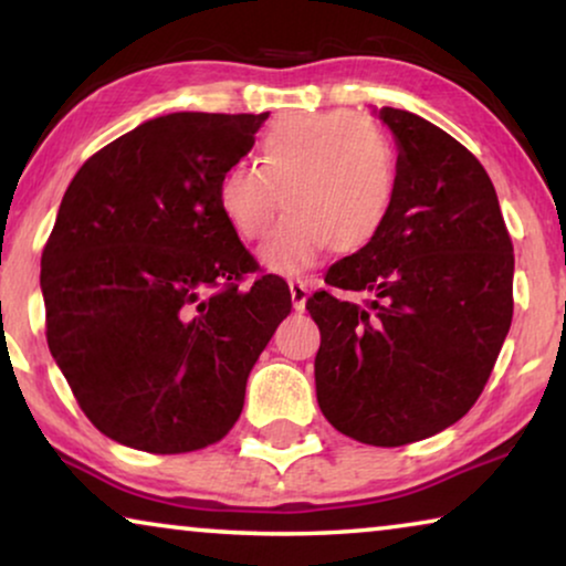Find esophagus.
<instances>
[{
    "label": "esophagus",
    "mask_w": 566,
    "mask_h": 566,
    "mask_svg": "<svg viewBox=\"0 0 566 566\" xmlns=\"http://www.w3.org/2000/svg\"><path fill=\"white\" fill-rule=\"evenodd\" d=\"M289 285H291L293 308H296V312H304L306 298H308V281H304V277H291Z\"/></svg>",
    "instance_id": "esophagus-1"
}]
</instances>
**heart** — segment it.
Listing matches in <instances>:
<instances>
[{
	"label": "heart",
	"instance_id": "1",
	"mask_svg": "<svg viewBox=\"0 0 566 566\" xmlns=\"http://www.w3.org/2000/svg\"><path fill=\"white\" fill-rule=\"evenodd\" d=\"M399 196V161L389 136L350 111L293 113L260 138V167H227L216 203L237 237L262 244L277 273H296L332 247L355 254L374 244Z\"/></svg>",
	"mask_w": 566,
	"mask_h": 566
}]
</instances>
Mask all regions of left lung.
Wrapping results in <instances>:
<instances>
[{"mask_svg":"<svg viewBox=\"0 0 566 566\" xmlns=\"http://www.w3.org/2000/svg\"><path fill=\"white\" fill-rule=\"evenodd\" d=\"M399 144L386 229L324 275L306 308L322 332L316 399L329 424L397 448L461 420L513 322V239L467 146L420 115L381 107ZM363 292L339 300L334 289Z\"/></svg>","mask_w":566,"mask_h":566,"instance_id":"8db88e82","label":"left lung"}]
</instances>
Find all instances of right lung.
<instances>
[{
    "label": "right lung",
    "mask_w": 566,
    "mask_h": 566,
    "mask_svg": "<svg viewBox=\"0 0 566 566\" xmlns=\"http://www.w3.org/2000/svg\"><path fill=\"white\" fill-rule=\"evenodd\" d=\"M268 113H169L80 167L41 258L45 339L103 436L188 453L234 428L247 376L291 314L216 203Z\"/></svg>",
    "instance_id": "obj_1"
}]
</instances>
